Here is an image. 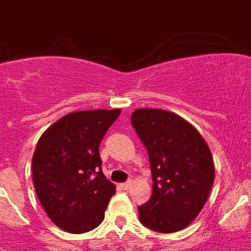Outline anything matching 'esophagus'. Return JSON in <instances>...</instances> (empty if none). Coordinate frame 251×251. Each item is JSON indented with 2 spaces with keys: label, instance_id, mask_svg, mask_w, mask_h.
Wrapping results in <instances>:
<instances>
[{
  "label": "esophagus",
  "instance_id": "esophagus-1",
  "mask_svg": "<svg viewBox=\"0 0 251 251\" xmlns=\"http://www.w3.org/2000/svg\"><path fill=\"white\" fill-rule=\"evenodd\" d=\"M120 186H121V189H124V190H127V189H129V187L131 186V181H126V182L121 183Z\"/></svg>",
  "mask_w": 251,
  "mask_h": 251
}]
</instances>
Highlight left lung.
I'll use <instances>...</instances> for the list:
<instances>
[{
  "instance_id": "left-lung-1",
  "label": "left lung",
  "mask_w": 251,
  "mask_h": 251,
  "mask_svg": "<svg viewBox=\"0 0 251 251\" xmlns=\"http://www.w3.org/2000/svg\"><path fill=\"white\" fill-rule=\"evenodd\" d=\"M131 125L147 150L152 195L138 206L149 229L172 233L186 228L204 206L214 185V159L198 130L163 109H137Z\"/></svg>"
}]
</instances>
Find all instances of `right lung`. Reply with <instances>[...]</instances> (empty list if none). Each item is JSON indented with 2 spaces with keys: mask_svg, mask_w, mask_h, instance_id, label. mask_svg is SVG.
<instances>
[{
  "mask_svg": "<svg viewBox=\"0 0 251 251\" xmlns=\"http://www.w3.org/2000/svg\"><path fill=\"white\" fill-rule=\"evenodd\" d=\"M121 109L69 113L45 130L32 157V181L49 219L86 233L104 220L116 186L101 171L99 146Z\"/></svg>",
  "mask_w": 251,
  "mask_h": 251,
  "instance_id": "right-lung-1",
  "label": "right lung"
}]
</instances>
